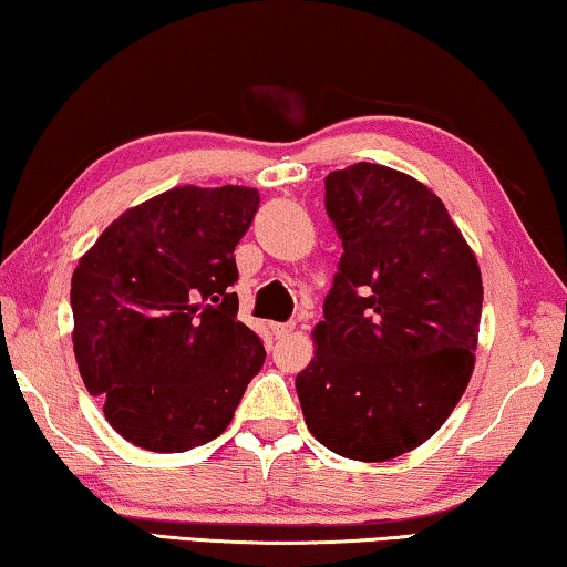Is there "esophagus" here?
<instances>
[{
  "mask_svg": "<svg viewBox=\"0 0 567 567\" xmlns=\"http://www.w3.org/2000/svg\"><path fill=\"white\" fill-rule=\"evenodd\" d=\"M293 327H297V324L286 322V324H274V327H270V330H274L276 338H289V334L293 332Z\"/></svg>",
  "mask_w": 567,
  "mask_h": 567,
  "instance_id": "obj_1",
  "label": "esophagus"
}]
</instances>
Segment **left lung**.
I'll list each match as a JSON object with an SVG mask.
<instances>
[{
  "mask_svg": "<svg viewBox=\"0 0 567 567\" xmlns=\"http://www.w3.org/2000/svg\"><path fill=\"white\" fill-rule=\"evenodd\" d=\"M324 209L342 258L297 375L301 412L332 453L391 461L430 440L471 381L481 268L440 196L401 171H332Z\"/></svg>",
  "mask_w": 567,
  "mask_h": 567,
  "instance_id": "left-lung-1",
  "label": "left lung"
}]
</instances>
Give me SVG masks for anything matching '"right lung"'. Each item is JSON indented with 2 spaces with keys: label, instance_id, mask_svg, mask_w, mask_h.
<instances>
[{
  "label": "right lung",
  "instance_id": "right-lung-1",
  "mask_svg": "<svg viewBox=\"0 0 567 567\" xmlns=\"http://www.w3.org/2000/svg\"><path fill=\"white\" fill-rule=\"evenodd\" d=\"M258 204L248 186H176L114 219L73 270L79 373L133 445L186 453L219 437L264 368L233 293Z\"/></svg>",
  "mask_w": 567,
  "mask_h": 567
}]
</instances>
